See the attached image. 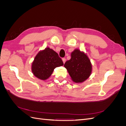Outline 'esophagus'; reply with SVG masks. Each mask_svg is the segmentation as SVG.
<instances>
[{
    "label": "esophagus",
    "instance_id": "obj_1",
    "mask_svg": "<svg viewBox=\"0 0 126 126\" xmlns=\"http://www.w3.org/2000/svg\"><path fill=\"white\" fill-rule=\"evenodd\" d=\"M62 60H63V63H65V62H66V58H63L62 59Z\"/></svg>",
    "mask_w": 126,
    "mask_h": 126
}]
</instances>
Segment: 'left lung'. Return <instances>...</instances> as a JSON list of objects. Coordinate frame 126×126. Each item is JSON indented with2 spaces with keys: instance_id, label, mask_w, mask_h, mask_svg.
Wrapping results in <instances>:
<instances>
[{
  "instance_id": "8db88e82",
  "label": "left lung",
  "mask_w": 126,
  "mask_h": 126,
  "mask_svg": "<svg viewBox=\"0 0 126 126\" xmlns=\"http://www.w3.org/2000/svg\"><path fill=\"white\" fill-rule=\"evenodd\" d=\"M71 58L64 64L71 79L75 82H82L89 78L92 66L88 56L79 49L72 52Z\"/></svg>"
}]
</instances>
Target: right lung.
Returning <instances> with one entry per match:
<instances>
[{"instance_id": "add662e5", "label": "right lung", "mask_w": 126, "mask_h": 126, "mask_svg": "<svg viewBox=\"0 0 126 126\" xmlns=\"http://www.w3.org/2000/svg\"><path fill=\"white\" fill-rule=\"evenodd\" d=\"M63 65L62 59L52 49L46 48L39 51L32 63L33 74L41 80H46L52 74L55 68Z\"/></svg>"}]
</instances>
